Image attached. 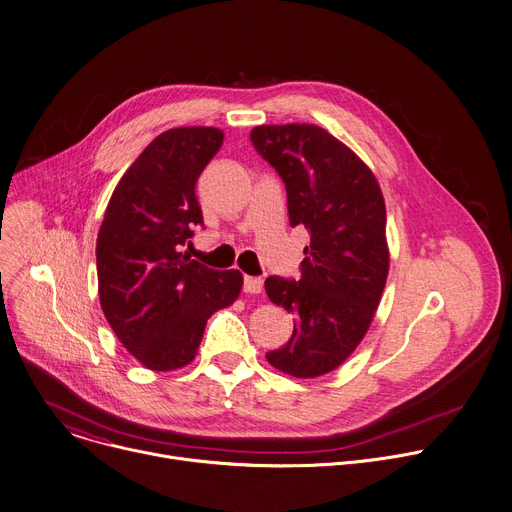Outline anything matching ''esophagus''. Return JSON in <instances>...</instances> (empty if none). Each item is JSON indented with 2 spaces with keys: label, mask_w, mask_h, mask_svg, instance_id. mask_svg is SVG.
Returning a JSON list of instances; mask_svg holds the SVG:
<instances>
[{
  "label": "esophagus",
  "mask_w": 512,
  "mask_h": 512,
  "mask_svg": "<svg viewBox=\"0 0 512 512\" xmlns=\"http://www.w3.org/2000/svg\"><path fill=\"white\" fill-rule=\"evenodd\" d=\"M243 289L247 291V294H261V291H263V279H261V277L245 275V279H243Z\"/></svg>",
  "instance_id": "1"
}]
</instances>
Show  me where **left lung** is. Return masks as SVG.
Here are the masks:
<instances>
[{"label": "left lung", "mask_w": 512, "mask_h": 512, "mask_svg": "<svg viewBox=\"0 0 512 512\" xmlns=\"http://www.w3.org/2000/svg\"><path fill=\"white\" fill-rule=\"evenodd\" d=\"M251 143L285 184L289 225L310 233L302 277L265 279L269 300L296 316L291 338L265 356L291 377H320L358 346L381 302L389 273L383 192L364 162L318 125H259Z\"/></svg>", "instance_id": "left-lung-1"}]
</instances>
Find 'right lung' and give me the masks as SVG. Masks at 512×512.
I'll use <instances>...</instances> for the list:
<instances>
[{"label":"right lung","instance_id":"1","mask_svg":"<svg viewBox=\"0 0 512 512\" xmlns=\"http://www.w3.org/2000/svg\"><path fill=\"white\" fill-rule=\"evenodd\" d=\"M216 127L158 135L119 180L97 237L101 308L121 344L152 371L188 364L206 320L243 287L237 269H210L182 249L204 225L196 180L223 145Z\"/></svg>","mask_w":512,"mask_h":512}]
</instances>
